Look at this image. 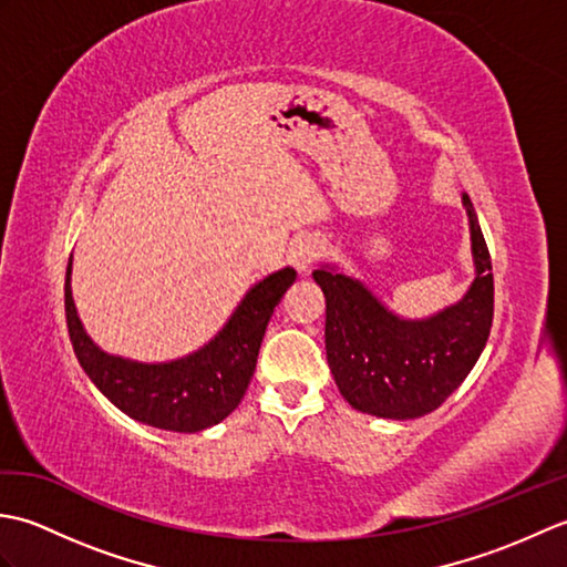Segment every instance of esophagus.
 I'll return each instance as SVG.
<instances>
[{
    "instance_id": "obj_1",
    "label": "esophagus",
    "mask_w": 567,
    "mask_h": 567,
    "mask_svg": "<svg viewBox=\"0 0 567 567\" xmlns=\"http://www.w3.org/2000/svg\"><path fill=\"white\" fill-rule=\"evenodd\" d=\"M323 256V244L319 238H299L290 248V260L299 272H309L311 265H317Z\"/></svg>"
}]
</instances>
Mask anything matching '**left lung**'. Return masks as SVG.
<instances>
[{"label": "left lung", "mask_w": 567, "mask_h": 567, "mask_svg": "<svg viewBox=\"0 0 567 567\" xmlns=\"http://www.w3.org/2000/svg\"><path fill=\"white\" fill-rule=\"evenodd\" d=\"M477 277L461 302L424 321L396 319L353 277L317 268L327 297V358L353 409L416 419L439 409L477 363L495 317L492 258L473 202L463 195Z\"/></svg>", "instance_id": "left-lung-1"}]
</instances>
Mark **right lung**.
<instances>
[{"label":"right lung","mask_w":567,"mask_h":567,"mask_svg":"<svg viewBox=\"0 0 567 567\" xmlns=\"http://www.w3.org/2000/svg\"><path fill=\"white\" fill-rule=\"evenodd\" d=\"M70 265L68 260L65 319L82 370L131 419L179 433L219 424L244 400L268 321L297 277L292 268L265 277L244 297L214 341L183 360L146 365L106 355L84 333L70 292Z\"/></svg>","instance_id":"add662e5"}]
</instances>
